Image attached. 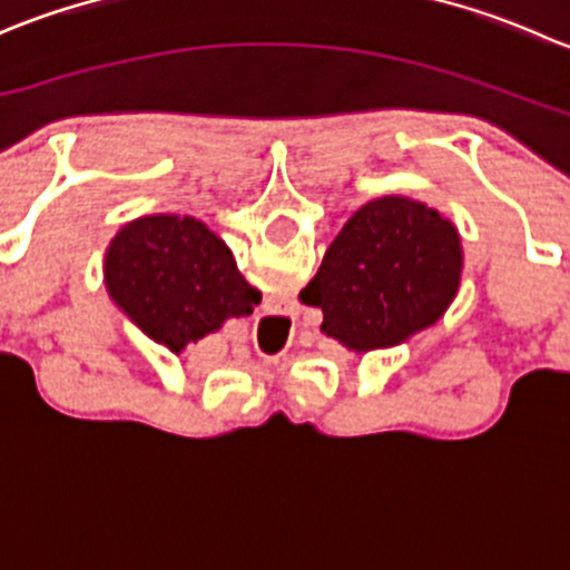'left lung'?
Wrapping results in <instances>:
<instances>
[{
	"mask_svg": "<svg viewBox=\"0 0 570 570\" xmlns=\"http://www.w3.org/2000/svg\"><path fill=\"white\" fill-rule=\"evenodd\" d=\"M461 275L455 223L416 198L383 195L344 223L301 301L322 308L325 336L370 353L435 325L458 297Z\"/></svg>",
	"mask_w": 570,
	"mask_h": 570,
	"instance_id": "left-lung-1",
	"label": "left lung"
}]
</instances>
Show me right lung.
Instances as JSON below:
<instances>
[{"label": "right lung", "mask_w": 570, "mask_h": 570, "mask_svg": "<svg viewBox=\"0 0 570 570\" xmlns=\"http://www.w3.org/2000/svg\"><path fill=\"white\" fill-rule=\"evenodd\" d=\"M115 306L170 353L253 314L262 292L239 273L228 245L189 215H146L120 226L105 253Z\"/></svg>", "instance_id": "1"}]
</instances>
